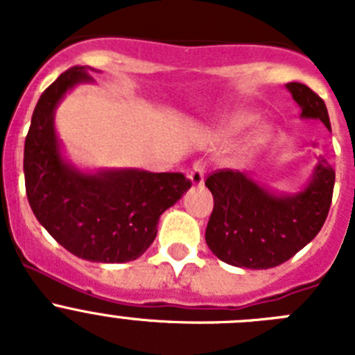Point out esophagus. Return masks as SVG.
Instances as JSON below:
<instances>
[{"label": "esophagus", "instance_id": "34e87169", "mask_svg": "<svg viewBox=\"0 0 355 355\" xmlns=\"http://www.w3.org/2000/svg\"><path fill=\"white\" fill-rule=\"evenodd\" d=\"M188 178H190L192 184H196V187H200V184L205 183V163L202 162L193 163L192 168L188 171Z\"/></svg>", "mask_w": 355, "mask_h": 355}]
</instances>
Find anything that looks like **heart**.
<instances>
[{
	"mask_svg": "<svg viewBox=\"0 0 355 355\" xmlns=\"http://www.w3.org/2000/svg\"><path fill=\"white\" fill-rule=\"evenodd\" d=\"M254 115L249 114V112H236V114L229 115V119L225 121V130L229 133H234V131L243 130L245 126H249L250 122H252Z\"/></svg>",
	"mask_w": 355,
	"mask_h": 355,
	"instance_id": "1",
	"label": "heart"
}]
</instances>
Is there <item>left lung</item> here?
Masks as SVG:
<instances>
[{"instance_id": "1", "label": "left lung", "mask_w": 355, "mask_h": 355, "mask_svg": "<svg viewBox=\"0 0 355 355\" xmlns=\"http://www.w3.org/2000/svg\"><path fill=\"white\" fill-rule=\"evenodd\" d=\"M302 119H318L331 130L324 99L302 83H288ZM334 171L318 159L311 181L297 193H272L238 171H216L206 180L213 211L206 243L227 265L265 270L288 261L309 243L327 218L334 190Z\"/></svg>"}]
</instances>
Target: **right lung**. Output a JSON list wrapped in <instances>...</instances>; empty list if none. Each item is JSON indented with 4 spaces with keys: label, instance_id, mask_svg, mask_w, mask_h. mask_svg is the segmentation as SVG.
Listing matches in <instances>:
<instances>
[{
    "label": "right lung",
    "instance_id": "add662e5",
    "mask_svg": "<svg viewBox=\"0 0 355 355\" xmlns=\"http://www.w3.org/2000/svg\"><path fill=\"white\" fill-rule=\"evenodd\" d=\"M76 65L44 90L24 142V183L37 220L74 256L97 263L140 258L155 241L162 213L192 183L181 172L139 168L83 172L65 162L55 110L76 85L92 81Z\"/></svg>",
    "mask_w": 355,
    "mask_h": 355
}]
</instances>
